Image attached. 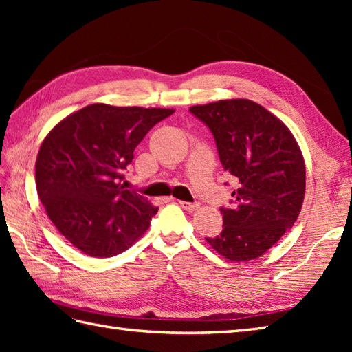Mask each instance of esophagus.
<instances>
[{
	"instance_id": "1",
	"label": "esophagus",
	"mask_w": 352,
	"mask_h": 352,
	"mask_svg": "<svg viewBox=\"0 0 352 352\" xmlns=\"http://www.w3.org/2000/svg\"><path fill=\"white\" fill-rule=\"evenodd\" d=\"M178 204H180V207L184 208L186 212H195L199 208L198 203H188V201H178Z\"/></svg>"
}]
</instances>
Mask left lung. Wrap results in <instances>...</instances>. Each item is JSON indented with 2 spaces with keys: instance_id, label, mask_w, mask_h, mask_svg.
Segmentation results:
<instances>
[{
  "instance_id": "1",
  "label": "left lung",
  "mask_w": 352,
  "mask_h": 352,
  "mask_svg": "<svg viewBox=\"0 0 352 352\" xmlns=\"http://www.w3.org/2000/svg\"><path fill=\"white\" fill-rule=\"evenodd\" d=\"M189 111L212 131L223 169L237 182L233 207H221V234L206 241L231 261L257 258L294 227L301 212V149L287 126L254 101L223 100Z\"/></svg>"
}]
</instances>
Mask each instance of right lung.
Instances as JSON below:
<instances>
[{
	"instance_id": "1",
	"label": "right lung",
	"mask_w": 352,
	"mask_h": 352,
	"mask_svg": "<svg viewBox=\"0 0 352 352\" xmlns=\"http://www.w3.org/2000/svg\"><path fill=\"white\" fill-rule=\"evenodd\" d=\"M172 113L91 104L65 118L42 142L37 195L51 222L81 252L118 256L148 230L159 208L122 182L134 149Z\"/></svg>"
}]
</instances>
